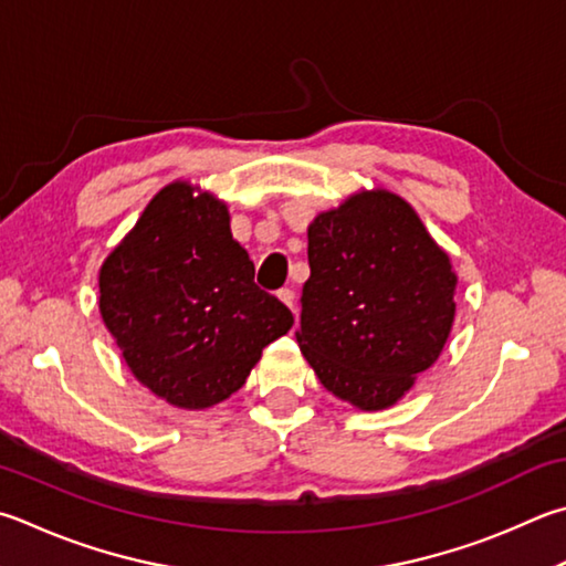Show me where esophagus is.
<instances>
[{
	"label": "esophagus",
	"instance_id": "obj_1",
	"mask_svg": "<svg viewBox=\"0 0 566 566\" xmlns=\"http://www.w3.org/2000/svg\"><path fill=\"white\" fill-rule=\"evenodd\" d=\"M276 296H280V300L294 312V290H290V286H284V290L276 292Z\"/></svg>",
	"mask_w": 566,
	"mask_h": 566
}]
</instances>
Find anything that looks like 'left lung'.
<instances>
[{"label":"left lung","instance_id":"1","mask_svg":"<svg viewBox=\"0 0 566 566\" xmlns=\"http://www.w3.org/2000/svg\"><path fill=\"white\" fill-rule=\"evenodd\" d=\"M296 342L318 381L361 410L394 406L438 361L458 276L406 200L358 192L310 224Z\"/></svg>","mask_w":566,"mask_h":566}]
</instances>
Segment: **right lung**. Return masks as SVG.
<instances>
[{
    "instance_id": "add662e5",
    "label": "right lung",
    "mask_w": 566,
    "mask_h": 566,
    "mask_svg": "<svg viewBox=\"0 0 566 566\" xmlns=\"http://www.w3.org/2000/svg\"><path fill=\"white\" fill-rule=\"evenodd\" d=\"M101 316L133 376L178 408H208L248 381L292 312L254 284L230 214L188 182L163 188L101 266Z\"/></svg>"
}]
</instances>
